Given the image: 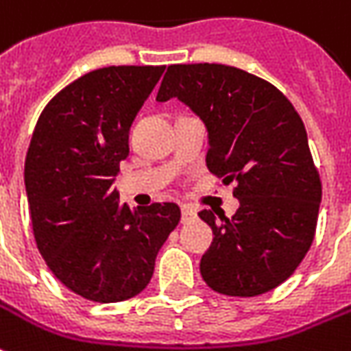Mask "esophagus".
I'll return each mask as SVG.
<instances>
[{
  "instance_id": "esophagus-1",
  "label": "esophagus",
  "mask_w": 351,
  "mask_h": 351,
  "mask_svg": "<svg viewBox=\"0 0 351 351\" xmlns=\"http://www.w3.org/2000/svg\"><path fill=\"white\" fill-rule=\"evenodd\" d=\"M192 218H195V210L190 209V207H182V224L190 222Z\"/></svg>"
}]
</instances>
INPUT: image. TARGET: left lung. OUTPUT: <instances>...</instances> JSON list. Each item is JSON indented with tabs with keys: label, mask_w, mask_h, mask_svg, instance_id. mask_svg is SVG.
I'll use <instances>...</instances> for the list:
<instances>
[{
	"label": "left lung",
	"mask_w": 351,
	"mask_h": 351,
	"mask_svg": "<svg viewBox=\"0 0 351 351\" xmlns=\"http://www.w3.org/2000/svg\"><path fill=\"white\" fill-rule=\"evenodd\" d=\"M178 99L207 127V167L235 182L234 217L201 210L213 243L201 276L220 295L258 296L281 285L312 247L319 173L295 106L271 83L224 64H173L158 100Z\"/></svg>",
	"instance_id": "left-lung-1"
}]
</instances>
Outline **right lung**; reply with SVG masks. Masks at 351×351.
Here are the masks:
<instances>
[{"label":"right lung","mask_w":351,"mask_h":351,"mask_svg":"<svg viewBox=\"0 0 351 351\" xmlns=\"http://www.w3.org/2000/svg\"><path fill=\"white\" fill-rule=\"evenodd\" d=\"M165 66H108L56 93L41 112L24 163L32 228L55 278L93 302H121L150 283L176 203L131 210L114 180L129 129Z\"/></svg>","instance_id":"1"}]
</instances>
